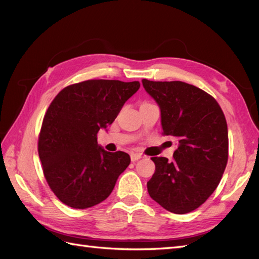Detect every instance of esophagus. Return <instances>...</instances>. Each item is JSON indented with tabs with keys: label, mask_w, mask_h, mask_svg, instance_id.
Returning a JSON list of instances; mask_svg holds the SVG:
<instances>
[{
	"label": "esophagus",
	"mask_w": 259,
	"mask_h": 259,
	"mask_svg": "<svg viewBox=\"0 0 259 259\" xmlns=\"http://www.w3.org/2000/svg\"><path fill=\"white\" fill-rule=\"evenodd\" d=\"M142 156L140 155V153H135V152H133L130 155V158H131V161H137V160H139V159L141 158Z\"/></svg>",
	"instance_id": "1"
}]
</instances>
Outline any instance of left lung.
<instances>
[{
	"label": "left lung",
	"mask_w": 259,
	"mask_h": 259,
	"mask_svg": "<svg viewBox=\"0 0 259 259\" xmlns=\"http://www.w3.org/2000/svg\"><path fill=\"white\" fill-rule=\"evenodd\" d=\"M142 84L160 107L162 135L179 141L171 161L151 158L156 170L148 192L170 212H190L210 197L227 166L226 118L213 97L192 84L147 79Z\"/></svg>",
	"instance_id": "obj_1"
}]
</instances>
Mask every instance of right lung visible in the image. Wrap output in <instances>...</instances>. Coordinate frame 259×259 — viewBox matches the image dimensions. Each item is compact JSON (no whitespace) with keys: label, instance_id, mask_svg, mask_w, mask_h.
Wrapping results in <instances>:
<instances>
[{"label":"right lung","instance_id":"1","mask_svg":"<svg viewBox=\"0 0 259 259\" xmlns=\"http://www.w3.org/2000/svg\"><path fill=\"white\" fill-rule=\"evenodd\" d=\"M139 81L87 80L65 87L49 106L37 151L47 183L59 200L75 209L98 205L129 166L123 151L108 152L97 135L117 118Z\"/></svg>","mask_w":259,"mask_h":259}]
</instances>
